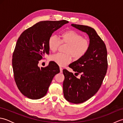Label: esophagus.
Here are the masks:
<instances>
[{
  "instance_id": "obj_1",
  "label": "esophagus",
  "mask_w": 123,
  "mask_h": 123,
  "mask_svg": "<svg viewBox=\"0 0 123 123\" xmlns=\"http://www.w3.org/2000/svg\"><path fill=\"white\" fill-rule=\"evenodd\" d=\"M60 72L61 73H62V72H63V69H62V68L60 67Z\"/></svg>"
}]
</instances>
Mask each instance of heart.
<instances>
[{
	"instance_id": "1",
	"label": "heart",
	"mask_w": 123,
	"mask_h": 123,
	"mask_svg": "<svg viewBox=\"0 0 123 123\" xmlns=\"http://www.w3.org/2000/svg\"><path fill=\"white\" fill-rule=\"evenodd\" d=\"M60 37V39L56 36L51 35L48 41V48L52 52L55 51L61 43L67 44L65 49L66 53H59L51 56V61L60 66H64L69 63L71 61L72 56L75 60L81 58L89 49L90 43L88 39L82 37L80 34L74 30L64 31Z\"/></svg>"
}]
</instances>
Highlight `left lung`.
Returning a JSON list of instances; mask_svg holds the SVG:
<instances>
[{
	"label": "left lung",
	"instance_id": "8db88e82",
	"mask_svg": "<svg viewBox=\"0 0 123 123\" xmlns=\"http://www.w3.org/2000/svg\"><path fill=\"white\" fill-rule=\"evenodd\" d=\"M73 27L87 34L90 48L81 58L69 67L81 74L78 79L72 72L64 69L63 95L67 101L80 104L92 97L100 88L108 68L107 51L106 45L93 28L88 26L71 24Z\"/></svg>",
	"mask_w": 123,
	"mask_h": 123
}]
</instances>
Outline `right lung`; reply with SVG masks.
<instances>
[{
    "label": "right lung",
    "instance_id": "1",
    "mask_svg": "<svg viewBox=\"0 0 123 123\" xmlns=\"http://www.w3.org/2000/svg\"><path fill=\"white\" fill-rule=\"evenodd\" d=\"M69 22L41 21L23 32L17 40L13 52L12 65L18 89L26 97L38 99L45 96L54 75L60 72L53 61L40 68L38 61L49 54V37Z\"/></svg>",
    "mask_w": 123,
    "mask_h": 123
}]
</instances>
